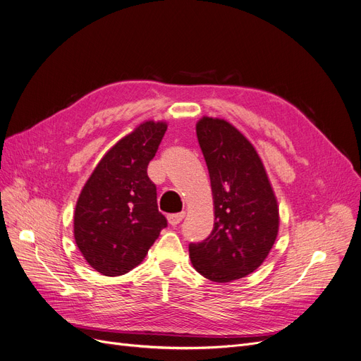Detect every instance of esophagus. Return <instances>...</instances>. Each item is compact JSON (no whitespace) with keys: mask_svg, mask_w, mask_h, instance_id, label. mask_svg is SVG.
<instances>
[{"mask_svg":"<svg viewBox=\"0 0 361 361\" xmlns=\"http://www.w3.org/2000/svg\"><path fill=\"white\" fill-rule=\"evenodd\" d=\"M183 217H185V213L182 211V213L167 216V220H169V224H171V226H178L183 220Z\"/></svg>","mask_w":361,"mask_h":361,"instance_id":"esophagus-1","label":"esophagus"}]
</instances>
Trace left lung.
<instances>
[{
	"instance_id": "1",
	"label": "left lung",
	"mask_w": 361,
	"mask_h": 361,
	"mask_svg": "<svg viewBox=\"0 0 361 361\" xmlns=\"http://www.w3.org/2000/svg\"><path fill=\"white\" fill-rule=\"evenodd\" d=\"M197 137L216 219L207 239L189 245V257L205 279L230 283L246 277L268 257L279 235L277 198L257 150L231 123L204 116Z\"/></svg>"
}]
</instances>
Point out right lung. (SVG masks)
I'll use <instances>...</instances> for the list:
<instances>
[{"label":"right lung","instance_id":"1","mask_svg":"<svg viewBox=\"0 0 361 361\" xmlns=\"http://www.w3.org/2000/svg\"><path fill=\"white\" fill-rule=\"evenodd\" d=\"M167 130L147 121L119 140L84 185L74 213V238L97 272L116 277L135 268L167 226L147 167Z\"/></svg>","mask_w":361,"mask_h":361}]
</instances>
